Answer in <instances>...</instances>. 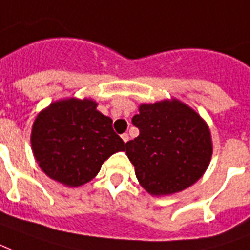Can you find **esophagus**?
<instances>
[{
    "instance_id": "34e87169",
    "label": "esophagus",
    "mask_w": 250,
    "mask_h": 250,
    "mask_svg": "<svg viewBox=\"0 0 250 250\" xmlns=\"http://www.w3.org/2000/svg\"><path fill=\"white\" fill-rule=\"evenodd\" d=\"M122 139H123V142H125V143H127V142H128V139H130V136H128V134H122Z\"/></svg>"
}]
</instances>
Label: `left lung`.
I'll use <instances>...</instances> for the list:
<instances>
[{
    "label": "left lung",
    "mask_w": 250,
    "mask_h": 250,
    "mask_svg": "<svg viewBox=\"0 0 250 250\" xmlns=\"http://www.w3.org/2000/svg\"><path fill=\"white\" fill-rule=\"evenodd\" d=\"M139 136L125 143L140 186L172 195L195 184L208 168L212 140L201 116L177 99L142 104L132 118Z\"/></svg>",
    "instance_id": "1"
}]
</instances>
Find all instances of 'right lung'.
Returning a JSON list of instances; mask_svg holds the SVG:
<instances>
[{
  "label": "right lung",
  "mask_w": 250,
  "mask_h": 250,
  "mask_svg": "<svg viewBox=\"0 0 250 250\" xmlns=\"http://www.w3.org/2000/svg\"><path fill=\"white\" fill-rule=\"evenodd\" d=\"M97 106L91 99L70 98L38 114L31 130V149L50 179L67 187L82 186L97 176L112 153L125 151L112 119Z\"/></svg>",
  "instance_id": "obj_1"
}]
</instances>
